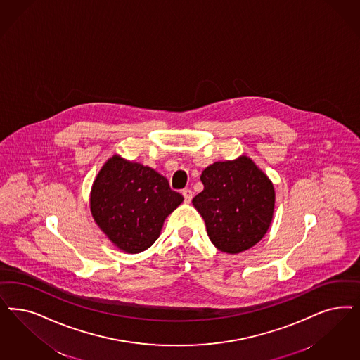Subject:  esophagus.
Masks as SVG:
<instances>
[{"instance_id": "34e87169", "label": "esophagus", "mask_w": 360, "mask_h": 360, "mask_svg": "<svg viewBox=\"0 0 360 360\" xmlns=\"http://www.w3.org/2000/svg\"><path fill=\"white\" fill-rule=\"evenodd\" d=\"M182 195L185 198V202L190 203L191 199H193V191L190 188H185V190H182Z\"/></svg>"}]
</instances>
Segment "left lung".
<instances>
[{
    "instance_id": "left-lung-1",
    "label": "left lung",
    "mask_w": 360,
    "mask_h": 360,
    "mask_svg": "<svg viewBox=\"0 0 360 360\" xmlns=\"http://www.w3.org/2000/svg\"><path fill=\"white\" fill-rule=\"evenodd\" d=\"M203 191L193 199L212 245L227 254L255 246L273 221V182L251 158L215 162L200 175Z\"/></svg>"
}]
</instances>
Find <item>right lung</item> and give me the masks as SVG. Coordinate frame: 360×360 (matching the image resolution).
Here are the masks:
<instances>
[{
    "instance_id": "obj_1",
    "label": "right lung",
    "mask_w": 360,
    "mask_h": 360,
    "mask_svg": "<svg viewBox=\"0 0 360 360\" xmlns=\"http://www.w3.org/2000/svg\"><path fill=\"white\" fill-rule=\"evenodd\" d=\"M184 197L167 179L136 162L112 155L99 170L90 193V210L114 246L129 254L149 248Z\"/></svg>"
}]
</instances>
